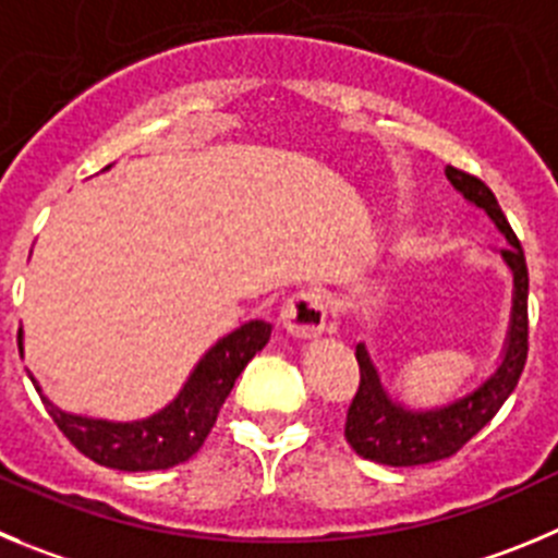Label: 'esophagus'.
<instances>
[{"label":"esophagus","instance_id":"1","mask_svg":"<svg viewBox=\"0 0 558 558\" xmlns=\"http://www.w3.org/2000/svg\"><path fill=\"white\" fill-rule=\"evenodd\" d=\"M280 322L294 338L322 336L327 325V296L322 291H300L289 296L280 311Z\"/></svg>","mask_w":558,"mask_h":558}]
</instances>
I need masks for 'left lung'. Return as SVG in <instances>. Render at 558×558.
Masks as SVG:
<instances>
[{
	"label": "left lung",
	"instance_id": "8db88e82",
	"mask_svg": "<svg viewBox=\"0 0 558 558\" xmlns=\"http://www.w3.org/2000/svg\"><path fill=\"white\" fill-rule=\"evenodd\" d=\"M446 179L468 203L482 208L509 242L501 250L504 264L512 272V314H509L507 341H504L501 363L478 388L468 390L465 397L454 402L429 410H410L397 399H390L388 390L383 388L377 366L368 357L366 343H357L355 357L361 366V388L347 413L343 435L363 460L379 462V465H429V462L457 454L478 429L490 424L509 393L518 388L525 355H529V269H525L523 247L509 228L490 186L451 165L446 168Z\"/></svg>",
	"mask_w": 558,
	"mask_h": 558
}]
</instances>
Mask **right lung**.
Instances as JSON below:
<instances>
[{
  "mask_svg": "<svg viewBox=\"0 0 558 558\" xmlns=\"http://www.w3.org/2000/svg\"><path fill=\"white\" fill-rule=\"evenodd\" d=\"M269 332H272L269 322L253 319L222 336L195 363L179 397L148 418L137 421H107L65 413L49 402L33 374L29 379L62 435L93 462L118 471H165L186 462L201 449L233 383L253 361L255 352L267 347ZM19 350L24 352L21 330Z\"/></svg>",
  "mask_w": 558,
  "mask_h": 558,
  "instance_id": "right-lung-1",
  "label": "right lung"
}]
</instances>
